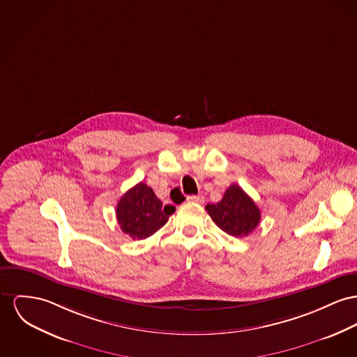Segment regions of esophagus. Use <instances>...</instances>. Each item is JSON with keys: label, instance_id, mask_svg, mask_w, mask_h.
<instances>
[{"label": "esophagus", "instance_id": "esophagus-1", "mask_svg": "<svg viewBox=\"0 0 357 357\" xmlns=\"http://www.w3.org/2000/svg\"><path fill=\"white\" fill-rule=\"evenodd\" d=\"M188 202L190 203H196V204H202L203 202H204V197L202 196V195H192V196H188V199H187Z\"/></svg>", "mask_w": 357, "mask_h": 357}]
</instances>
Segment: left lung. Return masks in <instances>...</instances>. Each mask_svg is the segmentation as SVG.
Here are the masks:
<instances>
[{
    "label": "left lung",
    "mask_w": 357,
    "mask_h": 357,
    "mask_svg": "<svg viewBox=\"0 0 357 357\" xmlns=\"http://www.w3.org/2000/svg\"><path fill=\"white\" fill-rule=\"evenodd\" d=\"M206 210L216 226L233 237L249 236L261 219L253 199L237 184L226 190L219 203L207 204Z\"/></svg>",
    "instance_id": "left-lung-1"
}]
</instances>
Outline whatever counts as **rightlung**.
<instances>
[{
  "label": "right lung",
  "mask_w": 357,
  "mask_h": 357,
  "mask_svg": "<svg viewBox=\"0 0 357 357\" xmlns=\"http://www.w3.org/2000/svg\"><path fill=\"white\" fill-rule=\"evenodd\" d=\"M174 211V206H162L153 190L139 183L120 197L116 218L123 233L132 239H144L158 231Z\"/></svg>",
  "instance_id": "obj_1"
}]
</instances>
